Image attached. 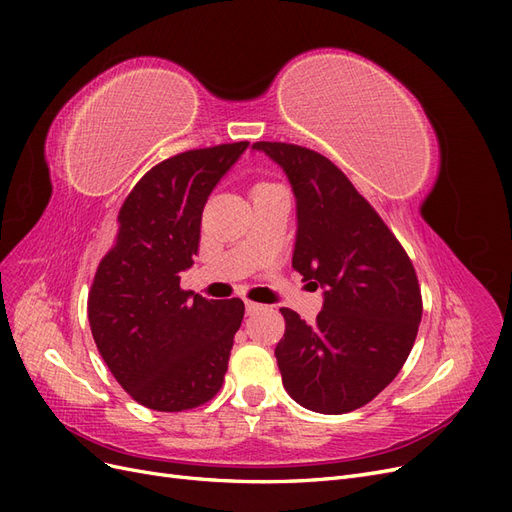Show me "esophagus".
Returning <instances> with one entry per match:
<instances>
[{
    "mask_svg": "<svg viewBox=\"0 0 512 512\" xmlns=\"http://www.w3.org/2000/svg\"><path fill=\"white\" fill-rule=\"evenodd\" d=\"M262 305L260 303H254V301H245V312L247 314H254V312H258Z\"/></svg>",
    "mask_w": 512,
    "mask_h": 512,
    "instance_id": "34e87169",
    "label": "esophagus"
}]
</instances>
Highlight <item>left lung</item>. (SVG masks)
Masks as SVG:
<instances>
[{"mask_svg":"<svg viewBox=\"0 0 512 512\" xmlns=\"http://www.w3.org/2000/svg\"><path fill=\"white\" fill-rule=\"evenodd\" d=\"M284 168L297 196L292 267L324 290L314 324L282 307L275 348L288 395L307 410L346 414L369 404L404 367L423 316L406 250L329 158L301 145L254 143Z\"/></svg>","mask_w":512,"mask_h":512,"instance_id":"8db88e82","label":"left lung"}]
</instances>
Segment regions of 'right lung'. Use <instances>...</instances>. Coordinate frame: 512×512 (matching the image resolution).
Masks as SVG:
<instances>
[{
	"instance_id": "add662e5",
	"label": "right lung",
	"mask_w": 512,
	"mask_h": 512,
	"mask_svg": "<svg viewBox=\"0 0 512 512\" xmlns=\"http://www.w3.org/2000/svg\"><path fill=\"white\" fill-rule=\"evenodd\" d=\"M247 141L190 149L141 177L117 215L115 245L100 260L87 299L94 342L138 404L183 412L222 389L245 305L179 286L198 252L209 194Z\"/></svg>"
}]
</instances>
